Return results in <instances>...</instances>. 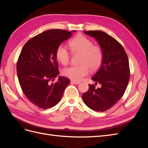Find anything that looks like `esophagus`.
I'll use <instances>...</instances> for the list:
<instances>
[{"label": "esophagus", "instance_id": "esophagus-1", "mask_svg": "<svg viewBox=\"0 0 148 148\" xmlns=\"http://www.w3.org/2000/svg\"><path fill=\"white\" fill-rule=\"evenodd\" d=\"M71 84H78L79 83V82H76V81H73V80H71L70 81Z\"/></svg>", "mask_w": 148, "mask_h": 148}]
</instances>
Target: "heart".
<instances>
[{"label":"heart","instance_id":"heart-1","mask_svg":"<svg viewBox=\"0 0 148 148\" xmlns=\"http://www.w3.org/2000/svg\"><path fill=\"white\" fill-rule=\"evenodd\" d=\"M68 45L73 53H80L79 63L77 65L71 66L65 69L62 74L65 77L73 81H79L91 70L97 69L101 64L104 52L102 47L97 44H93L91 39L85 36L79 34L71 39ZM57 60L64 65L69 64L70 59V53L67 49L62 44L57 47L56 51Z\"/></svg>","mask_w":148,"mask_h":148}]
</instances>
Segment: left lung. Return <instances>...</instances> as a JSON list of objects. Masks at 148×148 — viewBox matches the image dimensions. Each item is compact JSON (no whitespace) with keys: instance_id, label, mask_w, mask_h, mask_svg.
I'll use <instances>...</instances> for the list:
<instances>
[{"instance_id":"8db88e82","label":"left lung","mask_w":148,"mask_h":148,"mask_svg":"<svg viewBox=\"0 0 148 148\" xmlns=\"http://www.w3.org/2000/svg\"><path fill=\"white\" fill-rule=\"evenodd\" d=\"M85 34L95 38L104 52L102 64L92 77L95 85L89 84V90L83 94L84 102L97 112L110 109L123 95L129 82L128 56L124 48L117 40L101 31H84ZM101 84L100 88L96 84Z\"/></svg>"}]
</instances>
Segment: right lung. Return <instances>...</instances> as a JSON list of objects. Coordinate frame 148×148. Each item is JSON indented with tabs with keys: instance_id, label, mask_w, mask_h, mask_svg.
<instances>
[{
	"instance_id": "add662e5",
	"label": "right lung",
	"mask_w": 148,
	"mask_h": 148,
	"mask_svg": "<svg viewBox=\"0 0 148 148\" xmlns=\"http://www.w3.org/2000/svg\"><path fill=\"white\" fill-rule=\"evenodd\" d=\"M71 36V31L49 29L31 38L21 51L16 64L20 85L25 96L39 108L55 106L63 96L69 79L59 77L57 47Z\"/></svg>"
}]
</instances>
